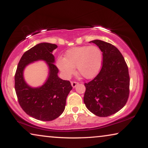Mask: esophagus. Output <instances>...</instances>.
<instances>
[{
	"mask_svg": "<svg viewBox=\"0 0 148 148\" xmlns=\"http://www.w3.org/2000/svg\"><path fill=\"white\" fill-rule=\"evenodd\" d=\"M78 84H79V83L77 82H71V86H72L73 88H75L76 86Z\"/></svg>",
	"mask_w": 148,
	"mask_h": 148,
	"instance_id": "1",
	"label": "esophagus"
}]
</instances>
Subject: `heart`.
Wrapping results in <instances>:
<instances>
[{"mask_svg": "<svg viewBox=\"0 0 148 148\" xmlns=\"http://www.w3.org/2000/svg\"><path fill=\"white\" fill-rule=\"evenodd\" d=\"M102 64V52L96 46L75 47L66 51L65 58L60 57L57 65L66 77H70L75 67L86 79H92L100 71Z\"/></svg>", "mask_w": 148, "mask_h": 148, "instance_id": "b5f03b06", "label": "heart"}]
</instances>
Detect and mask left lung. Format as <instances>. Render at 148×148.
Instances as JSON below:
<instances>
[{
  "label": "left lung",
  "mask_w": 148,
  "mask_h": 148,
  "mask_svg": "<svg viewBox=\"0 0 148 148\" xmlns=\"http://www.w3.org/2000/svg\"><path fill=\"white\" fill-rule=\"evenodd\" d=\"M92 42L102 52V66L94 79L85 83L84 102L93 114L106 117L120 110L127 102L130 84L128 66L112 44L99 40Z\"/></svg>",
  "instance_id": "obj_1"
}]
</instances>
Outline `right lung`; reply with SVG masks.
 Returning a JSON list of instances; mask_svg holds the SVG:
<instances>
[{"mask_svg": "<svg viewBox=\"0 0 148 148\" xmlns=\"http://www.w3.org/2000/svg\"><path fill=\"white\" fill-rule=\"evenodd\" d=\"M54 44L40 43L30 48L21 56L15 75V89L18 102L26 114L40 121H50L63 112L66 99L73 87L69 81L58 77V69L54 64ZM39 60L47 62L49 67V77L43 86L31 88L23 79V70L31 62Z\"/></svg>", "mask_w": 148, "mask_h": 148, "instance_id": "obj_1", "label": "right lung"}]
</instances>
